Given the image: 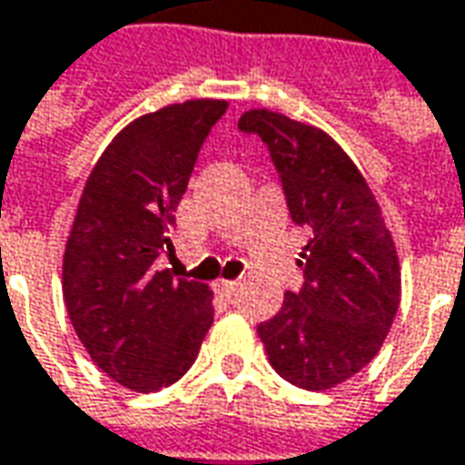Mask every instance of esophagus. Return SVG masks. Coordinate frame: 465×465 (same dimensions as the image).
Masks as SVG:
<instances>
[{
    "label": "esophagus",
    "instance_id": "34e87169",
    "mask_svg": "<svg viewBox=\"0 0 465 465\" xmlns=\"http://www.w3.org/2000/svg\"><path fill=\"white\" fill-rule=\"evenodd\" d=\"M214 289H217V294H223V297H232V294L238 292V282H225V279H220V282L214 283Z\"/></svg>",
    "mask_w": 465,
    "mask_h": 465
}]
</instances>
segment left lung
I'll use <instances>...</instances> for the list:
<instances>
[{
	"label": "left lung",
	"instance_id": "8db88e82",
	"mask_svg": "<svg viewBox=\"0 0 465 465\" xmlns=\"http://www.w3.org/2000/svg\"><path fill=\"white\" fill-rule=\"evenodd\" d=\"M238 127L258 135L279 171L292 220L307 227L304 283L258 325L271 366L299 389L342 384L379 353L400 307V258L376 196L327 133L269 109Z\"/></svg>",
	"mask_w": 465,
	"mask_h": 465
}]
</instances>
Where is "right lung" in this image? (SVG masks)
<instances>
[{
  "label": "right lung",
  "mask_w": 465,
  "mask_h": 465,
  "mask_svg": "<svg viewBox=\"0 0 465 465\" xmlns=\"http://www.w3.org/2000/svg\"><path fill=\"white\" fill-rule=\"evenodd\" d=\"M223 99L143 114L107 145L64 253V299L86 353L117 384L158 391L196 361L214 320L210 286L161 269L196 155Z\"/></svg>",
  "instance_id": "add662e5"
}]
</instances>
